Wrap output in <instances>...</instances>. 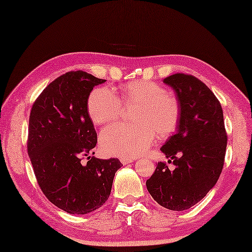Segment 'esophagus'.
<instances>
[{
    "instance_id": "34e87169",
    "label": "esophagus",
    "mask_w": 252,
    "mask_h": 252,
    "mask_svg": "<svg viewBox=\"0 0 252 252\" xmlns=\"http://www.w3.org/2000/svg\"><path fill=\"white\" fill-rule=\"evenodd\" d=\"M133 162V159H129V158H121V163L122 164H127V163H131Z\"/></svg>"
}]
</instances>
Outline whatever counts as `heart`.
<instances>
[{
  "mask_svg": "<svg viewBox=\"0 0 252 252\" xmlns=\"http://www.w3.org/2000/svg\"><path fill=\"white\" fill-rule=\"evenodd\" d=\"M126 106H136L132 120L134 125L115 123L101 130L99 144L107 155L135 158L152 145L155 136L167 137L176 130L180 120V105L173 95L160 85L149 81H133L121 90ZM122 104L108 88L92 91L88 100V112L95 125H104L120 116Z\"/></svg>",
  "mask_w": 252,
  "mask_h": 252,
  "instance_id": "b5f03b06",
  "label": "heart"
}]
</instances>
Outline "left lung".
I'll return each instance as SVG.
<instances>
[{
    "label": "left lung",
    "mask_w": 252,
    "mask_h": 252,
    "mask_svg": "<svg viewBox=\"0 0 252 252\" xmlns=\"http://www.w3.org/2000/svg\"><path fill=\"white\" fill-rule=\"evenodd\" d=\"M163 82L174 90L180 105L176 132L161 147L175 168L170 170L165 162H158L146 186L160 206L183 211L199 202L217 184L227 136L220 101L205 83L184 73L172 74Z\"/></svg>",
    "instance_id": "8db88e82"
}]
</instances>
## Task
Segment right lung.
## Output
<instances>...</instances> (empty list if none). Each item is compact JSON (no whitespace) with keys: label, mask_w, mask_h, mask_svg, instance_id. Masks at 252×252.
Instances as JSON below:
<instances>
[{"label":"right lung","mask_w":252,"mask_h":252,"mask_svg":"<svg viewBox=\"0 0 252 252\" xmlns=\"http://www.w3.org/2000/svg\"><path fill=\"white\" fill-rule=\"evenodd\" d=\"M105 81L82 70L67 72L47 85L31 109L28 154L37 183L47 199L70 215H88L103 206L122 167L117 158L89 156L97 134L88 100L93 88ZM83 156L87 164L81 161Z\"/></svg>","instance_id":"right-lung-1"}]
</instances>
